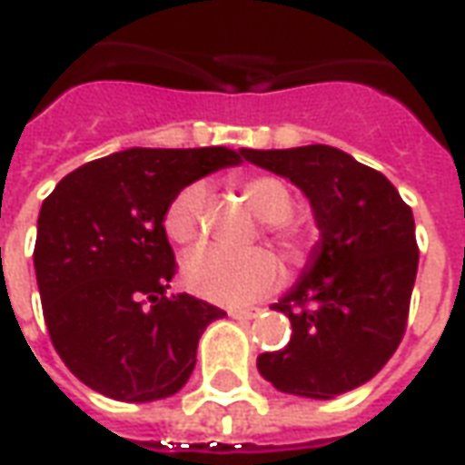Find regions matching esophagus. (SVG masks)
Returning a JSON list of instances; mask_svg holds the SVG:
<instances>
[{
    "label": "esophagus",
    "mask_w": 465,
    "mask_h": 465,
    "mask_svg": "<svg viewBox=\"0 0 465 465\" xmlns=\"http://www.w3.org/2000/svg\"><path fill=\"white\" fill-rule=\"evenodd\" d=\"M229 316H232V319H236V322H249V319H256V316H259V309H249V312L232 309V312H229Z\"/></svg>",
    "instance_id": "obj_1"
}]
</instances>
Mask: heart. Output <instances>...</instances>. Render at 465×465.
<instances>
[{"label": "heart", "instance_id": "1", "mask_svg": "<svg viewBox=\"0 0 465 465\" xmlns=\"http://www.w3.org/2000/svg\"><path fill=\"white\" fill-rule=\"evenodd\" d=\"M243 199L263 219V232L292 259L302 256L312 243V226L292 213L293 193L279 176L252 173L239 179ZM206 186L199 182L183 186L163 212V232L179 246H189L202 236ZM283 269L266 249L223 252L199 249L183 262V282L193 293L223 306H246L279 286Z\"/></svg>", "mask_w": 465, "mask_h": 465}]
</instances>
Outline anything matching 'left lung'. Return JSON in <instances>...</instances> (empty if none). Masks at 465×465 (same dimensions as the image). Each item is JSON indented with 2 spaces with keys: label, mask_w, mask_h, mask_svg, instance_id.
I'll return each mask as SVG.
<instances>
[{
  "label": "left lung",
  "mask_w": 465,
  "mask_h": 465,
  "mask_svg": "<svg viewBox=\"0 0 465 465\" xmlns=\"http://www.w3.org/2000/svg\"><path fill=\"white\" fill-rule=\"evenodd\" d=\"M312 202L322 242L302 282L273 303L292 339L256 366L283 393L333 399L379 373L406 333L419 243L411 206L376 169L336 146L242 149Z\"/></svg>",
  "instance_id": "obj_1"
}]
</instances>
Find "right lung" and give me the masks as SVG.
<instances>
[{
    "label": "right lung",
    "mask_w": 465,
    "mask_h": 465,
    "mask_svg": "<svg viewBox=\"0 0 465 465\" xmlns=\"http://www.w3.org/2000/svg\"><path fill=\"white\" fill-rule=\"evenodd\" d=\"M239 162L226 146L126 149L66 173L45 199L35 272L46 331L89 389L142 403L189 381L203 329L226 313L166 293L176 262L163 212L183 186Z\"/></svg>",
    "instance_id": "obj_1"
}]
</instances>
